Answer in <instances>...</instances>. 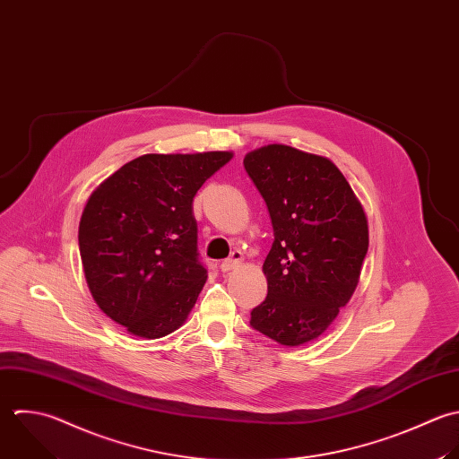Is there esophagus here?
Wrapping results in <instances>:
<instances>
[{
    "instance_id": "1",
    "label": "esophagus",
    "mask_w": 459,
    "mask_h": 459,
    "mask_svg": "<svg viewBox=\"0 0 459 459\" xmlns=\"http://www.w3.org/2000/svg\"><path fill=\"white\" fill-rule=\"evenodd\" d=\"M241 263V254L239 252H232V255L229 259H225L221 264H220V270L225 273V272H230L234 270L238 264Z\"/></svg>"
}]
</instances>
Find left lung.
I'll return each mask as SVG.
<instances>
[{
    "label": "left lung",
    "instance_id": "obj_1",
    "mask_svg": "<svg viewBox=\"0 0 459 459\" xmlns=\"http://www.w3.org/2000/svg\"><path fill=\"white\" fill-rule=\"evenodd\" d=\"M245 169L266 202L273 245L268 295L250 325L286 347L327 331L351 300L368 252V221L333 160L286 144L247 153Z\"/></svg>",
    "mask_w": 459,
    "mask_h": 459
}]
</instances>
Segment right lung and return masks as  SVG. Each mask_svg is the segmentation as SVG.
Listing matches in <instances>:
<instances>
[{
	"label": "right lung",
	"mask_w": 459,
	"mask_h": 459,
	"mask_svg": "<svg viewBox=\"0 0 459 459\" xmlns=\"http://www.w3.org/2000/svg\"><path fill=\"white\" fill-rule=\"evenodd\" d=\"M232 152L146 153L89 196L78 227L98 307L139 338H162L191 313L207 281L193 198Z\"/></svg>",
	"instance_id": "1"
}]
</instances>
